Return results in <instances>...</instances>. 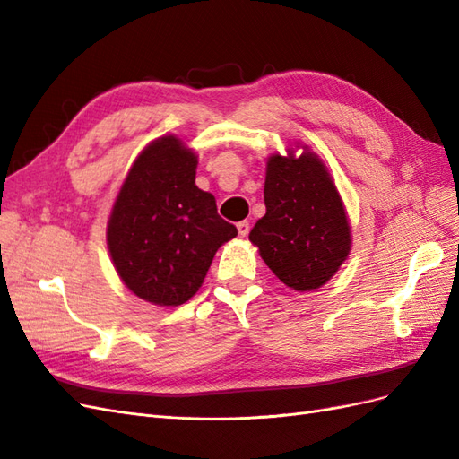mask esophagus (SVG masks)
Here are the masks:
<instances>
[{
    "instance_id": "1",
    "label": "esophagus",
    "mask_w": 459,
    "mask_h": 459,
    "mask_svg": "<svg viewBox=\"0 0 459 459\" xmlns=\"http://www.w3.org/2000/svg\"><path fill=\"white\" fill-rule=\"evenodd\" d=\"M248 230H251V226H248V221H247V220L239 221V224H238V231H239V238H247V235H248Z\"/></svg>"
}]
</instances>
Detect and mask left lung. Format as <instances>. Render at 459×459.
Returning <instances> with one entry per match:
<instances>
[{
	"instance_id": "1",
	"label": "left lung",
	"mask_w": 459,
	"mask_h": 459,
	"mask_svg": "<svg viewBox=\"0 0 459 459\" xmlns=\"http://www.w3.org/2000/svg\"><path fill=\"white\" fill-rule=\"evenodd\" d=\"M299 147V145H297ZM266 162L264 214L248 233L266 266L287 287L307 293L325 285L349 258L352 233L325 162L308 145Z\"/></svg>"
}]
</instances>
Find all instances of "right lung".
I'll return each mask as SVG.
<instances>
[{"label":"right lung","mask_w":459,"mask_h":459,"mask_svg":"<svg viewBox=\"0 0 459 459\" xmlns=\"http://www.w3.org/2000/svg\"><path fill=\"white\" fill-rule=\"evenodd\" d=\"M199 157L178 135L143 147L107 221L113 266L135 297L179 307L197 293L218 248L238 235L212 193L195 186Z\"/></svg>","instance_id":"obj_1"}]
</instances>
